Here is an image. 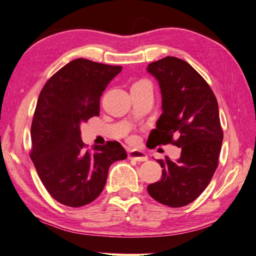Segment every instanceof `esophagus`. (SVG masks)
Here are the masks:
<instances>
[{
  "label": "esophagus",
  "mask_w": 256,
  "mask_h": 256,
  "mask_svg": "<svg viewBox=\"0 0 256 256\" xmlns=\"http://www.w3.org/2000/svg\"><path fill=\"white\" fill-rule=\"evenodd\" d=\"M128 158L129 159H134L136 162H146L147 160V155L142 150H129L128 152Z\"/></svg>",
  "instance_id": "obj_1"
}]
</instances>
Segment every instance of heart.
<instances>
[{
	"label": "heart",
	"mask_w": 256,
	"mask_h": 256,
	"mask_svg": "<svg viewBox=\"0 0 256 256\" xmlns=\"http://www.w3.org/2000/svg\"><path fill=\"white\" fill-rule=\"evenodd\" d=\"M138 82H147V81H144V80H142V81H138Z\"/></svg>",
	"instance_id": "b5f03b06"
}]
</instances>
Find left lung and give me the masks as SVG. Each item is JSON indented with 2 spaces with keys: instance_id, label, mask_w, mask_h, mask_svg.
<instances>
[{
  "instance_id": "left-lung-1",
  "label": "left lung",
  "mask_w": 256,
  "mask_h": 256,
  "mask_svg": "<svg viewBox=\"0 0 256 256\" xmlns=\"http://www.w3.org/2000/svg\"><path fill=\"white\" fill-rule=\"evenodd\" d=\"M158 80L162 114L149 134L152 148L175 144L180 158L158 159L162 180L147 190L158 203L182 207L194 202L213 177L218 166L223 142L218 104L205 79L186 61L166 56L148 66Z\"/></svg>"
}]
</instances>
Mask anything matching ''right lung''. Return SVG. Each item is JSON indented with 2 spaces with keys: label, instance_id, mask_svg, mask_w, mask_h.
I'll list each match as a JSON object with an SVG mask.
<instances>
[{
  "label": "right lung",
  "instance_id": "obj_1",
  "mask_svg": "<svg viewBox=\"0 0 256 256\" xmlns=\"http://www.w3.org/2000/svg\"><path fill=\"white\" fill-rule=\"evenodd\" d=\"M120 66L72 60L46 81L31 124L30 157L48 192L56 202L80 207L101 194L112 162L127 158L118 142L86 149L80 124L99 116L100 98Z\"/></svg>",
  "mask_w": 256,
  "mask_h": 256
}]
</instances>
